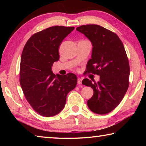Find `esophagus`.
Listing matches in <instances>:
<instances>
[{"label":"esophagus","instance_id":"1","mask_svg":"<svg viewBox=\"0 0 146 146\" xmlns=\"http://www.w3.org/2000/svg\"><path fill=\"white\" fill-rule=\"evenodd\" d=\"M77 84L79 85H80L82 84V78H78L77 79Z\"/></svg>","mask_w":146,"mask_h":146}]
</instances>
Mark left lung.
I'll use <instances>...</instances> for the list:
<instances>
[{
  "instance_id": "8db88e82",
  "label": "left lung",
  "mask_w": 146,
  "mask_h": 146,
  "mask_svg": "<svg viewBox=\"0 0 146 146\" xmlns=\"http://www.w3.org/2000/svg\"><path fill=\"white\" fill-rule=\"evenodd\" d=\"M76 29L93 45L86 71L100 76L98 82L88 78L82 80L83 85L94 91L88 106L97 114H107L117 107L129 87L130 68L124 46L117 34L99 25L88 24Z\"/></svg>"
}]
</instances>
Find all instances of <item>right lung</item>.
<instances>
[{
	"label": "right lung",
	"instance_id": "obj_1",
	"mask_svg": "<svg viewBox=\"0 0 146 146\" xmlns=\"http://www.w3.org/2000/svg\"><path fill=\"white\" fill-rule=\"evenodd\" d=\"M74 27L52 26L33 35L24 47L20 66V84L24 95L35 111L44 117L57 115L66 104L68 93L76 87L73 73L55 75L54 62L58 48Z\"/></svg>",
	"mask_w": 146,
	"mask_h": 146
}]
</instances>
